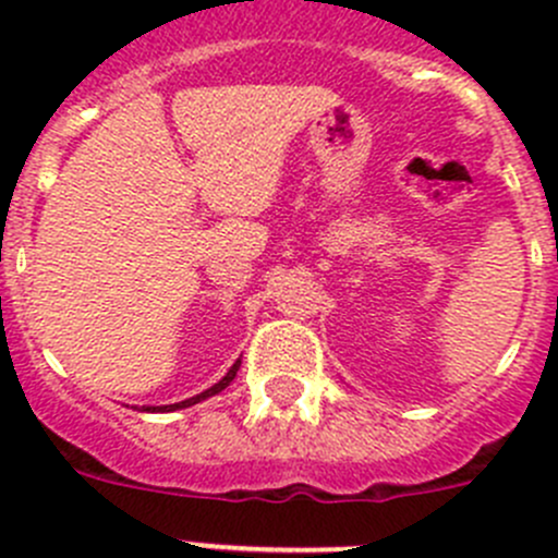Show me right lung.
<instances>
[{"mask_svg": "<svg viewBox=\"0 0 558 558\" xmlns=\"http://www.w3.org/2000/svg\"><path fill=\"white\" fill-rule=\"evenodd\" d=\"M238 369H240V362H234L232 364V369H229L227 375H223L221 380H218L216 386L213 388H207V391H202V393H196V397H191V399H185V402H178V404H167L165 410H180V408H191V404H196V402H202V399H207V397H213V393H218V391H223V388H227L229 384H232L234 380V375H238ZM145 410H150V408H145ZM156 410V408H154Z\"/></svg>", "mask_w": 558, "mask_h": 558, "instance_id": "add662e5", "label": "right lung"}]
</instances>
